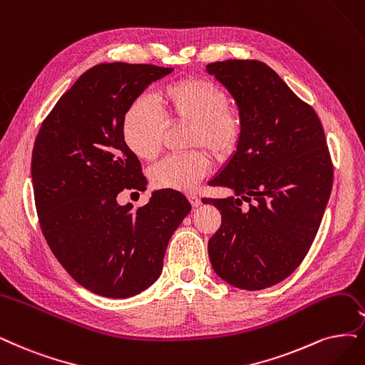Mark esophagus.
<instances>
[{"label": "esophagus", "instance_id": "esophagus-1", "mask_svg": "<svg viewBox=\"0 0 365 365\" xmlns=\"http://www.w3.org/2000/svg\"><path fill=\"white\" fill-rule=\"evenodd\" d=\"M187 198H190L191 205H192L194 207H198V206L201 205V200H200V197H197L195 194H190V195H187Z\"/></svg>", "mask_w": 365, "mask_h": 365}]
</instances>
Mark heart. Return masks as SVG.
Listing matches in <instances>:
<instances>
[{"label": "heart", "mask_w": 365, "mask_h": 365, "mask_svg": "<svg viewBox=\"0 0 365 365\" xmlns=\"http://www.w3.org/2000/svg\"><path fill=\"white\" fill-rule=\"evenodd\" d=\"M159 111L145 98L129 103L121 118V138L129 150L143 160L153 159L160 148L168 123H191V147H206L218 160L232 158L244 137V118L228 103L224 88L198 76H185L162 87L156 94ZM210 171V156L195 148L171 155L152 168L156 187L192 191Z\"/></svg>", "instance_id": "1"}]
</instances>
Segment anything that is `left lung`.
Returning a JSON list of instances; mask_svg holds the SVG:
<instances>
[{"mask_svg":"<svg viewBox=\"0 0 365 365\" xmlns=\"http://www.w3.org/2000/svg\"><path fill=\"white\" fill-rule=\"evenodd\" d=\"M236 101L244 137L209 185L233 197L203 198L221 212L209 239L213 271L228 284L262 290L286 279L305 259L332 190L325 132L312 106L257 60L210 63ZM247 200L249 206L241 207Z\"/></svg>","mask_w":365,"mask_h":365,"instance_id":"obj_1","label":"left lung"}]
</instances>
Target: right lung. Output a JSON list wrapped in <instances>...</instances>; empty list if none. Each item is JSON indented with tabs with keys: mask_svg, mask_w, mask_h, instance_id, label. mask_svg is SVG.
I'll list each match as a JSON object with an SVG mask.
<instances>
[{
	"mask_svg": "<svg viewBox=\"0 0 365 365\" xmlns=\"http://www.w3.org/2000/svg\"><path fill=\"white\" fill-rule=\"evenodd\" d=\"M153 64L103 63L78 78L43 120L31 156L36 209L51 251L78 284L125 299L150 287L187 198L160 190L143 207L120 206L123 190L143 191L141 164L121 138V118L153 81Z\"/></svg>",
	"mask_w": 365,
	"mask_h": 365,
	"instance_id": "obj_1",
	"label": "right lung"
}]
</instances>
